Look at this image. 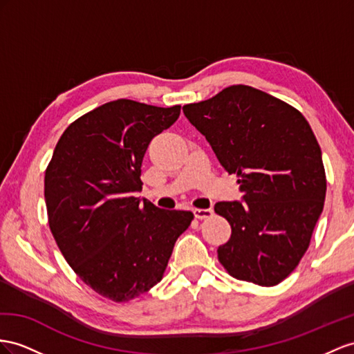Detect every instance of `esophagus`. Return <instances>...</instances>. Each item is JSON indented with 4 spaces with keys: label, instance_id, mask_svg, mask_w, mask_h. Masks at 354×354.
Returning <instances> with one entry per match:
<instances>
[{
    "label": "esophagus",
    "instance_id": "obj_1",
    "mask_svg": "<svg viewBox=\"0 0 354 354\" xmlns=\"http://www.w3.org/2000/svg\"><path fill=\"white\" fill-rule=\"evenodd\" d=\"M194 216L198 220H206V218H211V216L214 215V211L212 209H194Z\"/></svg>",
    "mask_w": 354,
    "mask_h": 354
}]
</instances>
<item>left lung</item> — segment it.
Here are the masks:
<instances>
[{
  "instance_id": "obj_1",
  "label": "left lung",
  "mask_w": 354,
  "mask_h": 354,
  "mask_svg": "<svg viewBox=\"0 0 354 354\" xmlns=\"http://www.w3.org/2000/svg\"><path fill=\"white\" fill-rule=\"evenodd\" d=\"M183 111L243 193V202L214 207L232 225L220 263L236 279L279 284L310 247L324 206L322 149L310 124L293 106L247 85Z\"/></svg>"
}]
</instances>
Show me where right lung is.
Segmentation results:
<instances>
[{
  "mask_svg": "<svg viewBox=\"0 0 354 354\" xmlns=\"http://www.w3.org/2000/svg\"><path fill=\"white\" fill-rule=\"evenodd\" d=\"M179 113L180 106L109 102L67 127L44 174L58 248L86 286L113 302L160 283L176 239L194 218L134 197L149 142Z\"/></svg>",
  "mask_w": 354,
  "mask_h": 354,
  "instance_id": "obj_1",
  "label": "right lung"
}]
</instances>
